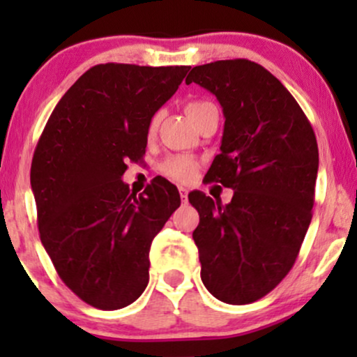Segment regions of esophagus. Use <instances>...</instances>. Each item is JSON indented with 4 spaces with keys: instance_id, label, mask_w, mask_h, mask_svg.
Returning a JSON list of instances; mask_svg holds the SVG:
<instances>
[{
    "instance_id": "34e87169",
    "label": "esophagus",
    "mask_w": 357,
    "mask_h": 357,
    "mask_svg": "<svg viewBox=\"0 0 357 357\" xmlns=\"http://www.w3.org/2000/svg\"><path fill=\"white\" fill-rule=\"evenodd\" d=\"M179 195H181L183 202L186 203V199H188V190H186V188H179Z\"/></svg>"
}]
</instances>
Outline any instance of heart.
Masks as SVG:
<instances>
[{
	"mask_svg": "<svg viewBox=\"0 0 357 357\" xmlns=\"http://www.w3.org/2000/svg\"><path fill=\"white\" fill-rule=\"evenodd\" d=\"M211 105H213L211 102H208V100H191L184 105V110H186L188 117H190L191 121L196 124V122H198V119L204 114V110L210 109ZM159 121H161V116H159V114H155V116H153V119H151L149 129H147L149 136L155 134V130H158V126H159ZM198 166H199L198 161H196L195 158H191V155L178 154V155H169V158L162 162L161 169H162V173H165L166 176H169V178L174 179V181L188 183L195 178L196 171H198Z\"/></svg>",
	"mask_w": 357,
	"mask_h": 357,
	"instance_id": "1",
	"label": "heart"
}]
</instances>
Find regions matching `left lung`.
Listing matches in <instances>:
<instances>
[{"label":"left lung","mask_w":357,"mask_h":357,"mask_svg":"<svg viewBox=\"0 0 357 357\" xmlns=\"http://www.w3.org/2000/svg\"><path fill=\"white\" fill-rule=\"evenodd\" d=\"M223 107L221 153L204 178L231 188L228 204L190 192L199 213L192 240L202 280L218 301L243 305L267 296L296 264L312 220L319 149L304 110L267 68L218 60L188 75Z\"/></svg>","instance_id":"8db88e82"}]
</instances>
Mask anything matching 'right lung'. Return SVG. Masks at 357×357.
Here are the masks:
<instances>
[{"label":"right lung","instance_id":"add662e5","mask_svg":"<svg viewBox=\"0 0 357 357\" xmlns=\"http://www.w3.org/2000/svg\"><path fill=\"white\" fill-rule=\"evenodd\" d=\"M188 70L96 65L65 92L36 144L40 240L63 284L97 309H122L144 292L151 243L181 204L165 178L136 196L122 174L142 159L151 119Z\"/></svg>","mask_w":357,"mask_h":357}]
</instances>
